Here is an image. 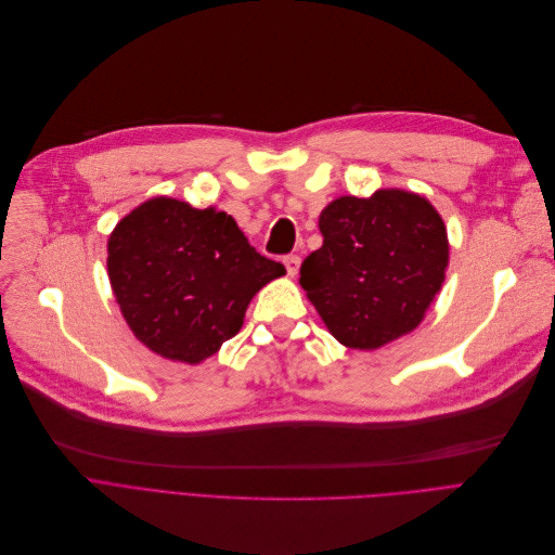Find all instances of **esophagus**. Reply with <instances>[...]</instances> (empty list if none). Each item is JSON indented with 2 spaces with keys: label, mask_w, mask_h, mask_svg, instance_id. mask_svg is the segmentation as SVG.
Returning a JSON list of instances; mask_svg holds the SVG:
<instances>
[{
  "label": "esophagus",
  "mask_w": 555,
  "mask_h": 555,
  "mask_svg": "<svg viewBox=\"0 0 555 555\" xmlns=\"http://www.w3.org/2000/svg\"><path fill=\"white\" fill-rule=\"evenodd\" d=\"M300 262H302V259H300L298 255H286V257H284V267H286V273H288L291 278L298 275Z\"/></svg>",
  "instance_id": "esophagus-1"
}]
</instances>
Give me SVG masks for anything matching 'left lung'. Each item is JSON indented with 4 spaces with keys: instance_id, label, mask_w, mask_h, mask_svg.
Masks as SVG:
<instances>
[{
    "instance_id": "left-lung-1",
    "label": "left lung",
    "mask_w": 555,
    "mask_h": 555,
    "mask_svg": "<svg viewBox=\"0 0 555 555\" xmlns=\"http://www.w3.org/2000/svg\"><path fill=\"white\" fill-rule=\"evenodd\" d=\"M322 246L300 267V286L330 334L372 351L414 332L446 280L450 244L437 208L416 192L380 188L324 206Z\"/></svg>"
}]
</instances>
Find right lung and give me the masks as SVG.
<instances>
[{
    "label": "right lung",
    "instance_id": "1",
    "mask_svg": "<svg viewBox=\"0 0 555 555\" xmlns=\"http://www.w3.org/2000/svg\"><path fill=\"white\" fill-rule=\"evenodd\" d=\"M286 271L215 206L152 197L107 240V275L132 334L168 361L199 365L244 324L255 293Z\"/></svg>",
    "mask_w": 555,
    "mask_h": 555
}]
</instances>
